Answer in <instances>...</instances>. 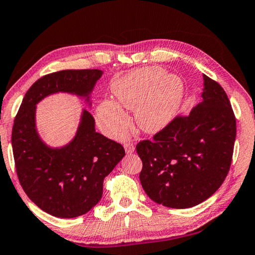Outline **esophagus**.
<instances>
[{
	"label": "esophagus",
	"instance_id": "34e87169",
	"mask_svg": "<svg viewBox=\"0 0 255 255\" xmlns=\"http://www.w3.org/2000/svg\"><path fill=\"white\" fill-rule=\"evenodd\" d=\"M124 149H125V152L127 153H132L134 152V144H133L132 141H128L124 143Z\"/></svg>",
	"mask_w": 255,
	"mask_h": 255
}]
</instances>
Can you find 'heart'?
Returning <instances> with one entry per match:
<instances>
[{
    "label": "heart",
    "mask_w": 255,
    "mask_h": 255,
    "mask_svg": "<svg viewBox=\"0 0 255 255\" xmlns=\"http://www.w3.org/2000/svg\"><path fill=\"white\" fill-rule=\"evenodd\" d=\"M163 73L160 67H144L111 85L118 104L104 100L97 109L98 124L107 134L120 137L130 127L121 106L135 112L136 124L144 132H157L170 122L180 107L184 84L178 76Z\"/></svg>",
    "instance_id": "heart-1"
}]
</instances>
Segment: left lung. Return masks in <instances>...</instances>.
<instances>
[{
  "label": "left lung",
  "mask_w": 255,
  "mask_h": 255,
  "mask_svg": "<svg viewBox=\"0 0 255 255\" xmlns=\"http://www.w3.org/2000/svg\"><path fill=\"white\" fill-rule=\"evenodd\" d=\"M236 120L220 84L204 75L202 102L176 116L152 140L136 144L140 181L149 197L170 208H189L211 197L230 171Z\"/></svg>",
  "instance_id": "obj_1"
}]
</instances>
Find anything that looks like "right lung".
<instances>
[{
    "mask_svg": "<svg viewBox=\"0 0 255 255\" xmlns=\"http://www.w3.org/2000/svg\"><path fill=\"white\" fill-rule=\"evenodd\" d=\"M103 74L98 69H68L39 78L23 97L12 128L16 175L28 197L52 216L84 215L100 202L104 178L125 155L122 144L95 131L88 111L74 140L60 149L49 148L35 128V105L58 92L87 97Z\"/></svg>",
    "mask_w": 255,
    "mask_h": 255,
    "instance_id": "add662e5",
    "label": "right lung"
}]
</instances>
